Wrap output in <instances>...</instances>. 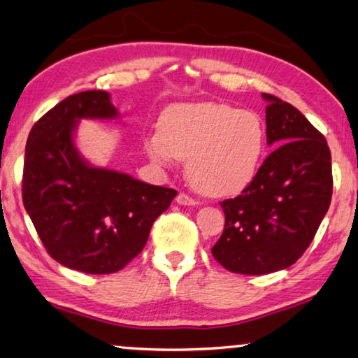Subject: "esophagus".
Masks as SVG:
<instances>
[{
    "instance_id": "34e87169",
    "label": "esophagus",
    "mask_w": 358,
    "mask_h": 358,
    "mask_svg": "<svg viewBox=\"0 0 358 358\" xmlns=\"http://www.w3.org/2000/svg\"><path fill=\"white\" fill-rule=\"evenodd\" d=\"M177 203L178 205H196L197 201L196 199H192L191 196H187L186 192H180L177 196Z\"/></svg>"
}]
</instances>
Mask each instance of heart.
<instances>
[{
	"label": "heart",
	"instance_id": "obj_1",
	"mask_svg": "<svg viewBox=\"0 0 358 358\" xmlns=\"http://www.w3.org/2000/svg\"><path fill=\"white\" fill-rule=\"evenodd\" d=\"M145 148L159 164L187 159L192 185L207 196H235L256 178L265 129L250 110L220 102L180 104L161 115Z\"/></svg>",
	"mask_w": 358,
	"mask_h": 358
}]
</instances>
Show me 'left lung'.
<instances>
[{"label":"left lung","mask_w":358,"mask_h":358,"mask_svg":"<svg viewBox=\"0 0 358 358\" xmlns=\"http://www.w3.org/2000/svg\"><path fill=\"white\" fill-rule=\"evenodd\" d=\"M266 143L275 151L240 196L221 202L226 224L211 254L240 275H265L299 260L330 207L331 155L300 110L264 93Z\"/></svg>","instance_id":"8db88e82"}]
</instances>
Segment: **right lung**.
Segmentation results:
<instances>
[{
    "mask_svg": "<svg viewBox=\"0 0 358 358\" xmlns=\"http://www.w3.org/2000/svg\"><path fill=\"white\" fill-rule=\"evenodd\" d=\"M101 90L72 94L29 131L22 196L42 245L68 268L107 275L128 265L147 245L156 217L177 191L90 166L76 148L78 120L117 118Z\"/></svg>",
    "mask_w": 358,
    "mask_h": 358,
    "instance_id": "obj_1",
    "label": "right lung"
}]
</instances>
